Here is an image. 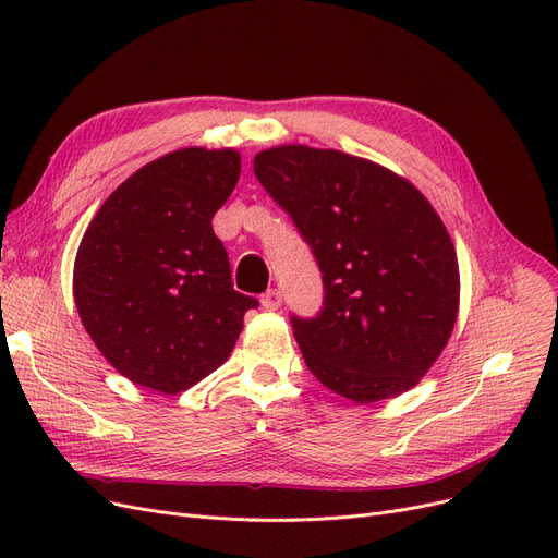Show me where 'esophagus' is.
Returning a JSON list of instances; mask_svg holds the SVG:
<instances>
[{
  "mask_svg": "<svg viewBox=\"0 0 558 558\" xmlns=\"http://www.w3.org/2000/svg\"><path fill=\"white\" fill-rule=\"evenodd\" d=\"M260 305L267 310V312H275L281 307V291L277 289H269L267 293H263L260 298Z\"/></svg>",
  "mask_w": 558,
  "mask_h": 558,
  "instance_id": "1",
  "label": "esophagus"
}]
</instances>
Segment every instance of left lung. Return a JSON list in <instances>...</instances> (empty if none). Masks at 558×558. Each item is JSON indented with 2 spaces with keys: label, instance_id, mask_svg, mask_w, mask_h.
Listing matches in <instances>:
<instances>
[{
  "label": "left lung",
  "instance_id": "1",
  "mask_svg": "<svg viewBox=\"0 0 558 558\" xmlns=\"http://www.w3.org/2000/svg\"><path fill=\"white\" fill-rule=\"evenodd\" d=\"M324 275V307L291 316L310 373L359 404L410 391L447 347L459 260L442 218L386 167L332 148L283 144L253 158Z\"/></svg>",
  "mask_w": 558,
  "mask_h": 558
}]
</instances>
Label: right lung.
<instances>
[{"mask_svg": "<svg viewBox=\"0 0 558 558\" xmlns=\"http://www.w3.org/2000/svg\"><path fill=\"white\" fill-rule=\"evenodd\" d=\"M242 172L234 148H179L105 199L74 260V302L102 356L174 396L221 367L256 298L232 289L211 228Z\"/></svg>", "mask_w": 558, "mask_h": 558, "instance_id": "right-lung-1", "label": "right lung"}]
</instances>
